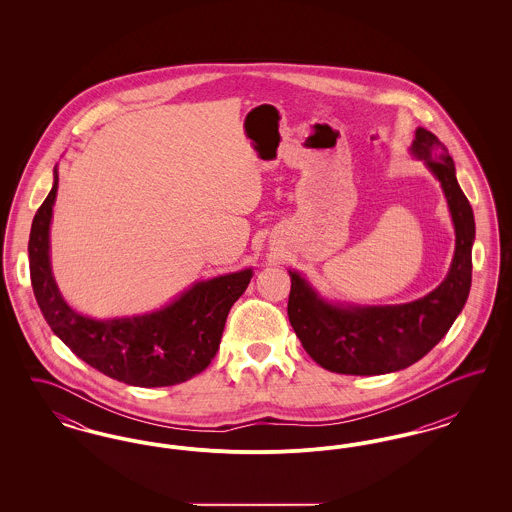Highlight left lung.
<instances>
[{
    "label": "left lung",
    "mask_w": 512,
    "mask_h": 512,
    "mask_svg": "<svg viewBox=\"0 0 512 512\" xmlns=\"http://www.w3.org/2000/svg\"><path fill=\"white\" fill-rule=\"evenodd\" d=\"M411 155L438 178L455 226V255L434 292L401 305H343L324 299L297 270L288 317L311 359L338 374L374 376L420 361L461 315L472 284L476 224L447 147L426 128H416Z\"/></svg>",
    "instance_id": "left-lung-1"
}]
</instances>
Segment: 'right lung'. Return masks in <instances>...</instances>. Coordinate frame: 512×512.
Returning a JSON list of instances; mask_svg holds the SVG:
<instances>
[{
    "label": "right lung",
    "instance_id": "add662e5",
    "mask_svg": "<svg viewBox=\"0 0 512 512\" xmlns=\"http://www.w3.org/2000/svg\"><path fill=\"white\" fill-rule=\"evenodd\" d=\"M59 174L34 215L28 259L38 307L53 334L105 376L140 388L182 384L205 370L219 351L224 322L245 292L253 268L195 282L165 307L132 317H86L65 301L51 272L49 226Z\"/></svg>",
    "mask_w": 512,
    "mask_h": 512
}]
</instances>
